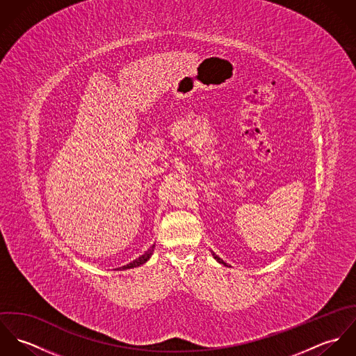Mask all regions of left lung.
Here are the masks:
<instances>
[{
	"mask_svg": "<svg viewBox=\"0 0 356 356\" xmlns=\"http://www.w3.org/2000/svg\"><path fill=\"white\" fill-rule=\"evenodd\" d=\"M212 256H213V257H215V259H216V260H218L220 264H223V266H227V263H225V261H223V260H222L219 256H216L215 254H212Z\"/></svg>",
	"mask_w": 356,
	"mask_h": 356,
	"instance_id": "8db88e82",
	"label": "left lung"
}]
</instances>
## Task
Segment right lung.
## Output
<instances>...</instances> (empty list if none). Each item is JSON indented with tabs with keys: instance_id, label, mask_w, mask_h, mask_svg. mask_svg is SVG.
Returning <instances> with one entry per match:
<instances>
[{
	"instance_id": "1",
	"label": "right lung",
	"mask_w": 356,
	"mask_h": 356,
	"mask_svg": "<svg viewBox=\"0 0 356 356\" xmlns=\"http://www.w3.org/2000/svg\"><path fill=\"white\" fill-rule=\"evenodd\" d=\"M153 248H154V245H152V247H151L145 254H141L140 257H137L136 260H133L131 263H129V264H126V266H122V267H119V268H115V270H127V268H134V267H138V266H141V264L147 263V261L149 260L151 254H152Z\"/></svg>"
}]
</instances>
